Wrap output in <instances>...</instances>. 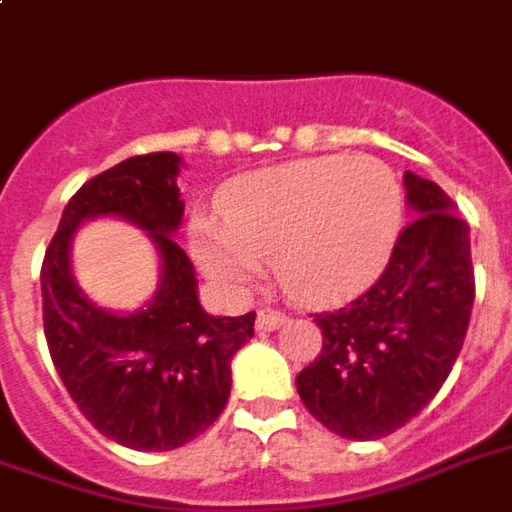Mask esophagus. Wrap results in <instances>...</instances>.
<instances>
[{
    "label": "esophagus",
    "mask_w": 512,
    "mask_h": 512,
    "mask_svg": "<svg viewBox=\"0 0 512 512\" xmlns=\"http://www.w3.org/2000/svg\"><path fill=\"white\" fill-rule=\"evenodd\" d=\"M282 324H285V313H280V310H274V307H260L257 310V330H280Z\"/></svg>",
    "instance_id": "esophagus-1"
}]
</instances>
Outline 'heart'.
Returning a JSON list of instances; mask_svg holds the SVG:
<instances>
[{
  "label": "heart",
  "mask_w": 512,
  "mask_h": 512,
  "mask_svg": "<svg viewBox=\"0 0 512 512\" xmlns=\"http://www.w3.org/2000/svg\"><path fill=\"white\" fill-rule=\"evenodd\" d=\"M405 191L377 157H310L235 180L221 221H196L191 246L224 285L257 280L274 260L280 288L332 305L380 277L402 230Z\"/></svg>",
  "instance_id": "1"
}]
</instances>
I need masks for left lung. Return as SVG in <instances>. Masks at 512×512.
Listing matches in <instances>:
<instances>
[{
	"label": "left lung",
	"instance_id": "obj_1",
	"mask_svg": "<svg viewBox=\"0 0 512 512\" xmlns=\"http://www.w3.org/2000/svg\"><path fill=\"white\" fill-rule=\"evenodd\" d=\"M416 219L355 302L316 313L321 352L296 377L307 413L349 441H374L418 416L455 366L474 305L468 224L441 185L405 174Z\"/></svg>",
	"mask_w": 512,
	"mask_h": 512
}]
</instances>
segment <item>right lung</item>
Wrapping results in <instances>:
<instances>
[{
    "instance_id": "add662e5",
    "label": "right lung",
    "mask_w": 512,
    "mask_h": 512,
    "mask_svg": "<svg viewBox=\"0 0 512 512\" xmlns=\"http://www.w3.org/2000/svg\"><path fill=\"white\" fill-rule=\"evenodd\" d=\"M180 157L149 152L96 174L60 216L41 266L49 355L80 413L110 441L166 452L194 441L230 399V360L255 335V310L207 316L196 274L169 232L180 227ZM116 212L150 230L164 257L153 305L113 317L81 296L68 268L70 235L82 218Z\"/></svg>"
}]
</instances>
